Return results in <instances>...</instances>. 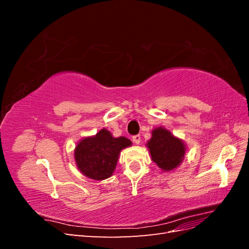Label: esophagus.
I'll return each instance as SVG.
<instances>
[{
    "label": "esophagus",
    "mask_w": 249,
    "mask_h": 249,
    "mask_svg": "<svg viewBox=\"0 0 249 249\" xmlns=\"http://www.w3.org/2000/svg\"><path fill=\"white\" fill-rule=\"evenodd\" d=\"M133 141H134L135 144H139L140 141H141L140 135H136V136H134V137H133Z\"/></svg>",
    "instance_id": "obj_1"
}]
</instances>
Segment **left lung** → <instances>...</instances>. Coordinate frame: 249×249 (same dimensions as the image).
<instances>
[{"mask_svg":"<svg viewBox=\"0 0 249 249\" xmlns=\"http://www.w3.org/2000/svg\"><path fill=\"white\" fill-rule=\"evenodd\" d=\"M146 147L152 160L165 172L178 167L187 150L183 139L176 137L164 126H158L152 131V138L147 141Z\"/></svg>","mask_w":249,"mask_h":249,"instance_id":"obj_1","label":"left lung"}]
</instances>
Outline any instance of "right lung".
I'll list each match as a JSON object with an SVG mask.
<instances>
[{"label": "right lung", "mask_w": 249, "mask_h": 249, "mask_svg": "<svg viewBox=\"0 0 249 249\" xmlns=\"http://www.w3.org/2000/svg\"><path fill=\"white\" fill-rule=\"evenodd\" d=\"M131 145L130 139L113 137L104 127L93 136L84 137L78 142L73 152L74 161L83 176L103 180L113 175L120 152Z\"/></svg>", "instance_id": "obj_1"}]
</instances>
